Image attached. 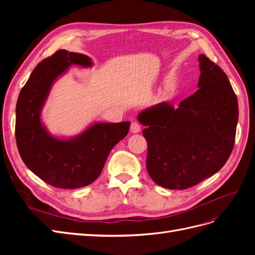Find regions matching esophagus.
Wrapping results in <instances>:
<instances>
[{
  "label": "esophagus",
  "mask_w": 255,
  "mask_h": 255,
  "mask_svg": "<svg viewBox=\"0 0 255 255\" xmlns=\"http://www.w3.org/2000/svg\"><path fill=\"white\" fill-rule=\"evenodd\" d=\"M140 125L138 122H132V125H130V128H129V130L132 133L136 134V133H139L140 132Z\"/></svg>",
  "instance_id": "obj_1"
}]
</instances>
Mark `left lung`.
I'll use <instances>...</instances> for the list:
<instances>
[{
  "label": "left lung",
  "mask_w": 255,
  "mask_h": 255,
  "mask_svg": "<svg viewBox=\"0 0 255 255\" xmlns=\"http://www.w3.org/2000/svg\"><path fill=\"white\" fill-rule=\"evenodd\" d=\"M198 90L175 107L161 102L138 114L148 142L146 170L168 189H186L212 176L233 150L238 102L227 74L198 57Z\"/></svg>",
  "instance_id": "left-lung-1"
}]
</instances>
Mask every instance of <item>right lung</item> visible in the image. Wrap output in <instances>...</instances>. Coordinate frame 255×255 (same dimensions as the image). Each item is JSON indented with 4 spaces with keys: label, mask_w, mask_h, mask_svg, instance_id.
I'll return each mask as SVG.
<instances>
[{
    "label": "right lung",
    "mask_w": 255,
    "mask_h": 255,
    "mask_svg": "<svg viewBox=\"0 0 255 255\" xmlns=\"http://www.w3.org/2000/svg\"><path fill=\"white\" fill-rule=\"evenodd\" d=\"M72 65L89 68L84 54L59 50L38 64L20 91L16 106V140L22 160L30 171L54 187L87 186L101 174L114 146L128 135L130 122H95L72 137L49 133L41 112L53 84Z\"/></svg>",
    "instance_id": "1"
}]
</instances>
